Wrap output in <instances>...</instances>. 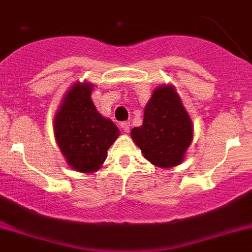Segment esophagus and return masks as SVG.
Here are the masks:
<instances>
[{
  "label": "esophagus",
  "mask_w": 252,
  "mask_h": 252,
  "mask_svg": "<svg viewBox=\"0 0 252 252\" xmlns=\"http://www.w3.org/2000/svg\"><path fill=\"white\" fill-rule=\"evenodd\" d=\"M121 128L124 130V132H126V134H127L128 131H130V122H122Z\"/></svg>",
  "instance_id": "esophagus-1"
}]
</instances>
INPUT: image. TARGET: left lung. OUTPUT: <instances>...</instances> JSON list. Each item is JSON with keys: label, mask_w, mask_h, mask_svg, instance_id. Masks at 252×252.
Here are the masks:
<instances>
[{"label": "left lung", "mask_w": 252, "mask_h": 252, "mask_svg": "<svg viewBox=\"0 0 252 252\" xmlns=\"http://www.w3.org/2000/svg\"><path fill=\"white\" fill-rule=\"evenodd\" d=\"M131 139L157 167L171 168L184 161L193 141V122L172 85L156 87L145 105L143 125L131 130Z\"/></svg>", "instance_id": "left-lung-1"}]
</instances>
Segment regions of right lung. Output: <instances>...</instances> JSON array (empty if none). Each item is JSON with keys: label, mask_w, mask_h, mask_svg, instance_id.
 Listing matches in <instances>:
<instances>
[{"label": "right lung", "mask_w": 252, "mask_h": 252, "mask_svg": "<svg viewBox=\"0 0 252 252\" xmlns=\"http://www.w3.org/2000/svg\"><path fill=\"white\" fill-rule=\"evenodd\" d=\"M94 85L76 82L64 95L54 117V135L66 165L82 174L97 171L120 130L91 100Z\"/></svg>", "instance_id": "obj_1"}]
</instances>
